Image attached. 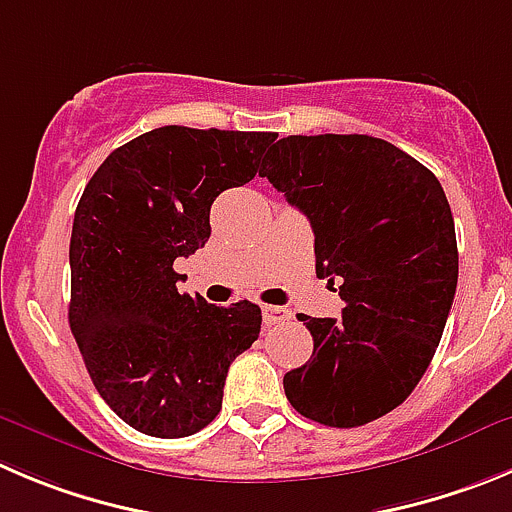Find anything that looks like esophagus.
Masks as SVG:
<instances>
[{"label": "esophagus", "instance_id": "1", "mask_svg": "<svg viewBox=\"0 0 512 512\" xmlns=\"http://www.w3.org/2000/svg\"><path fill=\"white\" fill-rule=\"evenodd\" d=\"M262 318L267 326H280V323L290 321V310L283 305H262Z\"/></svg>", "mask_w": 512, "mask_h": 512}]
</instances>
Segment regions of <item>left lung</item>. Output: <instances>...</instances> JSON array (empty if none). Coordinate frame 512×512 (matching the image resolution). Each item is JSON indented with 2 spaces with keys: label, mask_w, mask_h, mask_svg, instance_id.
Returning <instances> with one entry per match:
<instances>
[{
  "label": "left lung",
  "mask_w": 512,
  "mask_h": 512,
  "mask_svg": "<svg viewBox=\"0 0 512 512\" xmlns=\"http://www.w3.org/2000/svg\"><path fill=\"white\" fill-rule=\"evenodd\" d=\"M260 174L308 217L315 272L338 283L341 318L298 315L308 364L285 374L295 412L361 427L407 399L427 371L457 290L455 219L437 176L374 136H288Z\"/></svg>",
  "instance_id": "1"
}]
</instances>
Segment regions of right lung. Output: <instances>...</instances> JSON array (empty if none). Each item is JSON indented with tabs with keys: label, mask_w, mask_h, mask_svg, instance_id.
<instances>
[{
	"label": "right lung",
	"mask_w": 512,
	"mask_h": 512,
	"mask_svg": "<svg viewBox=\"0 0 512 512\" xmlns=\"http://www.w3.org/2000/svg\"><path fill=\"white\" fill-rule=\"evenodd\" d=\"M265 131L164 126L116 148L85 186L70 237V331L103 401L148 437H189L222 409L229 364L260 336L250 300L179 293L176 257L209 240L224 189L255 179Z\"/></svg>",
	"instance_id": "right-lung-1"
}]
</instances>
